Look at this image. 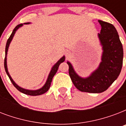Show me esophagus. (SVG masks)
Returning a JSON list of instances; mask_svg holds the SVG:
<instances>
[{"mask_svg": "<svg viewBox=\"0 0 126 126\" xmlns=\"http://www.w3.org/2000/svg\"><path fill=\"white\" fill-rule=\"evenodd\" d=\"M69 51H66V52H65V55H66V56H67V57H68V56H69Z\"/></svg>", "mask_w": 126, "mask_h": 126, "instance_id": "esophagus-1", "label": "esophagus"}]
</instances>
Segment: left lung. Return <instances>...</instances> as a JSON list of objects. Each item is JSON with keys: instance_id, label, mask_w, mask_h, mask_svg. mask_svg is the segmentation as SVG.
Instances as JSON below:
<instances>
[{"instance_id": "1", "label": "left lung", "mask_w": 126, "mask_h": 126, "mask_svg": "<svg viewBox=\"0 0 126 126\" xmlns=\"http://www.w3.org/2000/svg\"><path fill=\"white\" fill-rule=\"evenodd\" d=\"M101 26L98 33L103 53L99 67L87 78L77 75L69 61V73L71 80L79 90L98 94L105 92L117 79L123 63V47L119 35L113 25L99 20Z\"/></svg>"}]
</instances>
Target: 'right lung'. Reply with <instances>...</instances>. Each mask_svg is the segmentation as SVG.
Instances as JSON below:
<instances>
[{
  "label": "right lung",
  "mask_w": 126,
  "mask_h": 126,
  "mask_svg": "<svg viewBox=\"0 0 126 126\" xmlns=\"http://www.w3.org/2000/svg\"><path fill=\"white\" fill-rule=\"evenodd\" d=\"M30 23H25L24 24H29ZM23 23H21V24L17 25L16 27L14 28V29L13 30L12 34H11L10 36L9 37V38L7 40L6 45V49H5V58H4V69L5 71H6V73L8 76L9 79L10 80V81L12 82V83L13 84V85L15 86V88H16L17 90H18L19 92H21L23 94H27V95H32V96H36V95H42V94H44L46 92L48 91L49 87H50V85H51V82L52 81V79L53 77H54V75H55V73H57V70H58V68H59V65L61 64V63H63V61H65V56H63L61 57V59H59V61H57V63H55V65H53V67L51 68V71H50V73H49V75H48V77H47V79L46 82L45 84L42 86V88L38 89V90H26V89H24V88H21L20 86H19L17 84H16L14 81L13 80V79H12V77H10V75L9 74L8 71V68H7V61H6V57H7V53H8V50L9 46H10V44L11 41L12 40L13 37L14 36L15 33L16 32V31L18 29L19 27L23 26Z\"/></svg>",
  "instance_id": "obj_1"
}]
</instances>
